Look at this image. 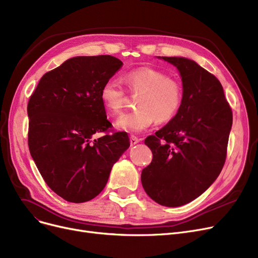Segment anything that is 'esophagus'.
<instances>
[{"mask_svg":"<svg viewBox=\"0 0 258 258\" xmlns=\"http://www.w3.org/2000/svg\"><path fill=\"white\" fill-rule=\"evenodd\" d=\"M139 141H140V139H139L138 137H136V136L132 135V136L130 137V142H131V145H135V144H137Z\"/></svg>","mask_w":258,"mask_h":258,"instance_id":"esophagus-1","label":"esophagus"}]
</instances>
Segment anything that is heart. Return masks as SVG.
I'll use <instances>...</instances> for the list:
<instances>
[{
	"label": "heart",
	"mask_w": 258,
	"mask_h": 258,
	"mask_svg": "<svg viewBox=\"0 0 258 258\" xmlns=\"http://www.w3.org/2000/svg\"><path fill=\"white\" fill-rule=\"evenodd\" d=\"M128 91L140 94L137 99L138 108L122 114L116 120L119 130L128 133H140L153 125L156 120L164 123L171 121L180 110L183 102V88L178 80L164 73L140 67L124 75ZM100 99L111 115H118L124 106L126 92L114 79L107 80L100 89Z\"/></svg>",
	"instance_id": "1"
}]
</instances>
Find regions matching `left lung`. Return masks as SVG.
<instances>
[{"label": "left lung", "instance_id": "1", "mask_svg": "<svg viewBox=\"0 0 258 258\" xmlns=\"http://www.w3.org/2000/svg\"><path fill=\"white\" fill-rule=\"evenodd\" d=\"M181 76L183 102L161 130L145 138L153 160L141 182L157 204L183 206L215 181L227 158L233 115L217 78L196 62L162 57Z\"/></svg>", "mask_w": 258, "mask_h": 258}]
</instances>
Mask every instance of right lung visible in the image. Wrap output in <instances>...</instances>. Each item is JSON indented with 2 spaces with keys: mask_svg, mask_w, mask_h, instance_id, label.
Returning a JSON list of instances; mask_svg holds the SVG:
<instances>
[{
  "mask_svg": "<svg viewBox=\"0 0 258 258\" xmlns=\"http://www.w3.org/2000/svg\"><path fill=\"white\" fill-rule=\"evenodd\" d=\"M109 54L75 57L44 75L27 105L28 148L44 181L75 204L104 188L111 167L128 147L114 132L100 89L122 66ZM105 135L92 140L94 133Z\"/></svg>",
  "mask_w": 258,
  "mask_h": 258,
  "instance_id": "1",
  "label": "right lung"
}]
</instances>
